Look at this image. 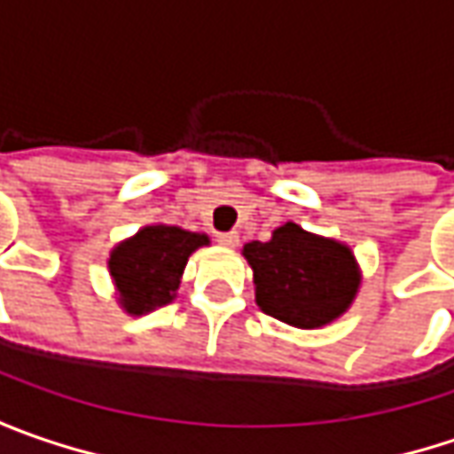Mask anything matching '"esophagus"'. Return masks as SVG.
I'll use <instances>...</instances> for the list:
<instances>
[{"label":"esophagus","instance_id":"1","mask_svg":"<svg viewBox=\"0 0 454 454\" xmlns=\"http://www.w3.org/2000/svg\"><path fill=\"white\" fill-rule=\"evenodd\" d=\"M217 242L222 247H237L239 245V235L237 232H219Z\"/></svg>","mask_w":454,"mask_h":454}]
</instances>
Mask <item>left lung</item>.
Listing matches in <instances>:
<instances>
[{"label":"left lung","instance_id":"obj_1","mask_svg":"<svg viewBox=\"0 0 454 454\" xmlns=\"http://www.w3.org/2000/svg\"><path fill=\"white\" fill-rule=\"evenodd\" d=\"M242 254L253 268L254 303L293 328L310 331L333 323L361 288L354 250L295 222L275 227L268 242H247Z\"/></svg>","mask_w":454,"mask_h":454}]
</instances>
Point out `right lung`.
<instances>
[{"label": "right lung", "mask_w": 454, "mask_h": 454, "mask_svg": "<svg viewBox=\"0 0 454 454\" xmlns=\"http://www.w3.org/2000/svg\"><path fill=\"white\" fill-rule=\"evenodd\" d=\"M209 245L204 232L174 224H146L118 242L108 254L115 301L129 316H144L176 298L192 253Z\"/></svg>", "instance_id": "obj_1"}]
</instances>
